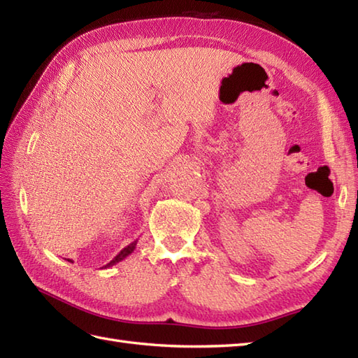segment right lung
Returning <instances> with one entry per match:
<instances>
[{
	"mask_svg": "<svg viewBox=\"0 0 358 358\" xmlns=\"http://www.w3.org/2000/svg\"><path fill=\"white\" fill-rule=\"evenodd\" d=\"M136 241H138V240H135V241H132L131 243V245H127L124 249H121L120 250V254L115 257V258H113V260L112 262H109L108 264H106L104 266V268H109V266H113V264H117V263H120L121 260H124V258L127 257V255H131L132 252H134V249L136 248ZM67 262H71V260H67Z\"/></svg>",
	"mask_w": 358,
	"mask_h": 358,
	"instance_id": "obj_1",
	"label": "right lung"
}]
</instances>
